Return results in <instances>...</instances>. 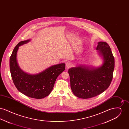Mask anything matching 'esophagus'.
Here are the masks:
<instances>
[{
	"mask_svg": "<svg viewBox=\"0 0 129 129\" xmlns=\"http://www.w3.org/2000/svg\"><path fill=\"white\" fill-rule=\"evenodd\" d=\"M72 66V64L70 62H67L66 63V67L67 69H69L70 67H71Z\"/></svg>",
	"mask_w": 129,
	"mask_h": 129,
	"instance_id": "obj_1",
	"label": "esophagus"
}]
</instances>
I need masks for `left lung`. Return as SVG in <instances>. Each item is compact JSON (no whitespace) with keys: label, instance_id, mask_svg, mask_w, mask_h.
<instances>
[{"label":"left lung","instance_id":"1","mask_svg":"<svg viewBox=\"0 0 129 129\" xmlns=\"http://www.w3.org/2000/svg\"><path fill=\"white\" fill-rule=\"evenodd\" d=\"M97 50L104 58V63L101 67L89 69L79 66L71 68L68 71L71 89L78 98L95 97L107 89L112 82L115 59L110 47L106 43L100 42L98 43Z\"/></svg>","mask_w":129,"mask_h":129}]
</instances>
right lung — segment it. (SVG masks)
<instances>
[{"instance_id":"add662e5","label":"right lung","mask_w":129,"mask_h":129,"mask_svg":"<svg viewBox=\"0 0 129 129\" xmlns=\"http://www.w3.org/2000/svg\"><path fill=\"white\" fill-rule=\"evenodd\" d=\"M29 41H21L14 47L10 59V72L13 83L20 92L29 97L40 99L47 96L52 91L57 76L64 71L65 64L54 65L35 75L25 73L19 67L16 55L19 46Z\"/></svg>"}]
</instances>
